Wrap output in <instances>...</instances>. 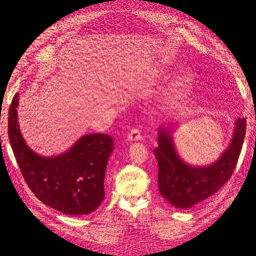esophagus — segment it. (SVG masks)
<instances>
[{"mask_svg": "<svg viewBox=\"0 0 256 256\" xmlns=\"http://www.w3.org/2000/svg\"><path fill=\"white\" fill-rule=\"evenodd\" d=\"M140 138H142V135H140V131L138 128H133L128 135V140H131V142H135V140H138Z\"/></svg>", "mask_w": 256, "mask_h": 256, "instance_id": "1", "label": "esophagus"}]
</instances>
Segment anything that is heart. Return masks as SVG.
Wrapping results in <instances>:
<instances>
[{"label":"heart","mask_w":256,"mask_h":256,"mask_svg":"<svg viewBox=\"0 0 256 256\" xmlns=\"http://www.w3.org/2000/svg\"><path fill=\"white\" fill-rule=\"evenodd\" d=\"M192 82V74L190 72H184L176 79V81L170 86L167 92V99L174 100L177 98L182 91L186 90Z\"/></svg>","instance_id":"obj_1"}]
</instances>
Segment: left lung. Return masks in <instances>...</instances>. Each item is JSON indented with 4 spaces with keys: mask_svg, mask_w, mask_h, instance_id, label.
<instances>
[{
    "mask_svg": "<svg viewBox=\"0 0 256 256\" xmlns=\"http://www.w3.org/2000/svg\"><path fill=\"white\" fill-rule=\"evenodd\" d=\"M246 131V120L238 118L231 143L220 158L209 166L192 167L179 158L170 128H162L154 150L160 194L176 208L189 209L216 194L236 170Z\"/></svg>",
    "mask_w": 256,
    "mask_h": 256,
    "instance_id": "obj_1",
    "label": "left lung"
}]
</instances>
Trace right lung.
<instances>
[{
	"label": "right lung",
	"mask_w": 256,
	"mask_h": 256,
	"mask_svg": "<svg viewBox=\"0 0 256 256\" xmlns=\"http://www.w3.org/2000/svg\"><path fill=\"white\" fill-rule=\"evenodd\" d=\"M18 94L8 112V138L26 184L37 199L64 214L94 212L104 199L106 164L114 150L106 134L84 135L66 153L36 154L26 145L18 122Z\"/></svg>",
	"instance_id": "right-lung-1"
}]
</instances>
